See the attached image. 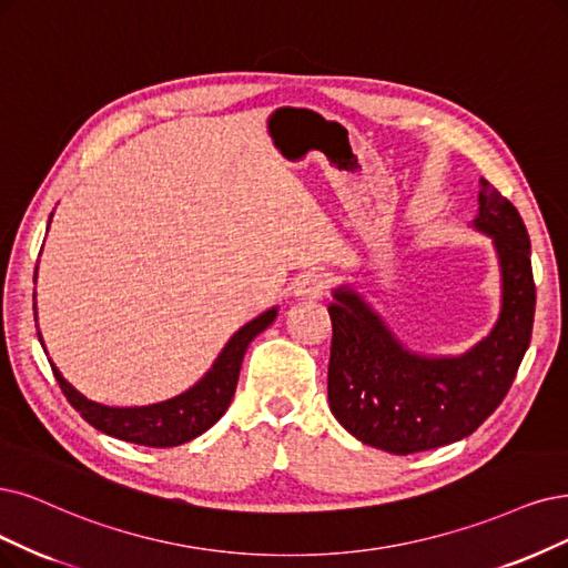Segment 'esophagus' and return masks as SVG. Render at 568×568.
Masks as SVG:
<instances>
[{"instance_id":"1","label":"esophagus","mask_w":568,"mask_h":568,"mask_svg":"<svg viewBox=\"0 0 568 568\" xmlns=\"http://www.w3.org/2000/svg\"><path fill=\"white\" fill-rule=\"evenodd\" d=\"M325 290H327V278L316 271L304 273V276L295 281V297L300 300H321L325 295Z\"/></svg>"}]
</instances>
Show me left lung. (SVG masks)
<instances>
[{"mask_svg": "<svg viewBox=\"0 0 568 568\" xmlns=\"http://www.w3.org/2000/svg\"><path fill=\"white\" fill-rule=\"evenodd\" d=\"M479 186L473 229L494 241L500 313L473 348L460 355L416 353L358 290H332L327 400L334 418L369 447L414 454L468 437L508 395L529 348L536 285L527 226L485 178Z\"/></svg>", "mask_w": 568, "mask_h": 568, "instance_id": "1", "label": "left lung"}]
</instances>
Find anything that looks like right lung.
I'll return each instance as SVG.
<instances>
[{
    "mask_svg": "<svg viewBox=\"0 0 568 568\" xmlns=\"http://www.w3.org/2000/svg\"><path fill=\"white\" fill-rule=\"evenodd\" d=\"M34 281H37V271H34ZM276 316H278V306H273L260 313L257 318L245 323L220 351L213 367H210L192 388H186L184 393L171 397V400L154 403V405L110 407V405L93 403L87 395H81L51 361L49 363L70 405L87 418L93 428L108 433L112 437L125 439V443H133V445L178 447L189 443V439L199 437L210 426H215L220 422L222 414L231 405V397L236 393L239 372H241L243 355L250 342L276 321ZM34 321H37V311H34ZM37 334L41 342V332ZM41 346H44V342H41Z\"/></svg>",
    "mask_w": 568,
    "mask_h": 568,
    "instance_id": "right-lung-1",
    "label": "right lung"
}]
</instances>
